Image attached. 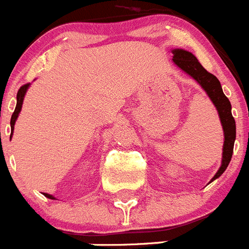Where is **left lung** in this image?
I'll return each mask as SVG.
<instances>
[{
	"instance_id": "1",
	"label": "left lung",
	"mask_w": 249,
	"mask_h": 249,
	"mask_svg": "<svg viewBox=\"0 0 249 249\" xmlns=\"http://www.w3.org/2000/svg\"><path fill=\"white\" fill-rule=\"evenodd\" d=\"M173 62L178 67L183 70L186 73L193 77L199 85L203 87L207 94L210 96L212 102L217 107L219 118H221L222 126L224 131V144H223V158H222V166L218 169V172L215 173L212 181L215 178H218L222 173L226 171L232 158L233 146H234V140H236V122L231 112V102L226 94L222 91L221 82L214 74L210 73L206 68L198 62V59L196 58L191 52H187L184 50H173Z\"/></svg>"
}]
</instances>
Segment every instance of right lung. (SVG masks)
<instances>
[{
	"label": "right lung",
	"mask_w": 249,
	"mask_h": 249,
	"mask_svg": "<svg viewBox=\"0 0 249 249\" xmlns=\"http://www.w3.org/2000/svg\"><path fill=\"white\" fill-rule=\"evenodd\" d=\"M28 86H30V83H26V85H23L22 87H19L18 92H17V105H16V108H15V112L12 113V117H11V131L12 132H13V126H15V122H16L17 117H18L19 111H21V108H22V102H23V97H25V93H26V91H27ZM11 135H12V133H11ZM45 196L47 197V198L54 199L52 196L47 195V193H45Z\"/></svg>",
	"instance_id": "add662e5"
}]
</instances>
